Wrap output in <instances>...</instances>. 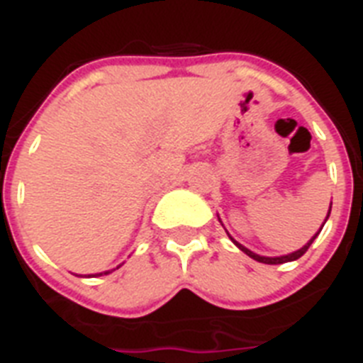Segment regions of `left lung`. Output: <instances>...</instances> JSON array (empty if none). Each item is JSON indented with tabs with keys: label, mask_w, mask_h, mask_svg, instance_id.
I'll return each instance as SVG.
<instances>
[{
	"label": "left lung",
	"mask_w": 363,
	"mask_h": 363,
	"mask_svg": "<svg viewBox=\"0 0 363 363\" xmlns=\"http://www.w3.org/2000/svg\"><path fill=\"white\" fill-rule=\"evenodd\" d=\"M330 208H332V203H330ZM328 216H330V210H328V214H327V219H328ZM327 219H325V221H327ZM325 225V223H323ZM323 228V227H321ZM321 228H319V233H321ZM318 233V234H319ZM318 234H315V236H318ZM315 236H313L312 240H310L308 243H306V245H304V247H301L299 251H295V252H291V255H286V257H275V258H269V257H260V255H255V252L252 251H249L247 247H243L242 243H238L236 242V240H233L234 243H236V245H238V249H242L243 252H245V255H247V257H251V258H255V260L257 262H262V264H284V262H291V260H297V258H301L304 255V252L308 251V247L310 245H312V242L313 240H315Z\"/></svg>",
	"instance_id": "8db88e82"
}]
</instances>
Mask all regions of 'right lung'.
I'll return each mask as SVG.
<instances>
[{
	"label": "right lung",
	"mask_w": 363,
	"mask_h": 363,
	"mask_svg": "<svg viewBox=\"0 0 363 363\" xmlns=\"http://www.w3.org/2000/svg\"><path fill=\"white\" fill-rule=\"evenodd\" d=\"M106 273H108V271H106ZM106 273H105V275H106ZM99 275H103V273H99ZM99 275H94V277H99Z\"/></svg>",
	"instance_id": "right-lung-1"
}]
</instances>
